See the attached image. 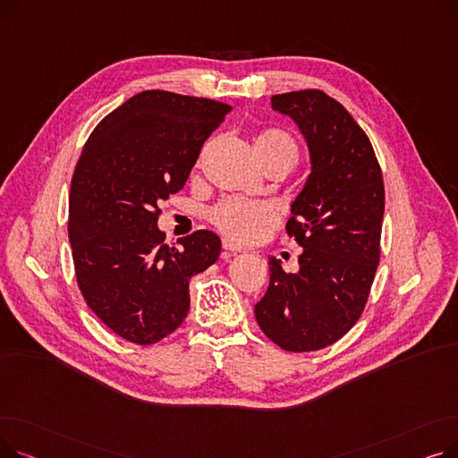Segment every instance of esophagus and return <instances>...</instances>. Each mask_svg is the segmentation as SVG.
Masks as SVG:
<instances>
[{
  "mask_svg": "<svg viewBox=\"0 0 458 458\" xmlns=\"http://www.w3.org/2000/svg\"><path fill=\"white\" fill-rule=\"evenodd\" d=\"M223 256L225 258H230V256H233V254H237V252H242L243 249L239 247V245H235L233 242H230V239H223Z\"/></svg>",
  "mask_w": 458,
  "mask_h": 458,
  "instance_id": "1",
  "label": "esophagus"
}]
</instances>
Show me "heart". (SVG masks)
I'll return each instance as SVG.
<instances>
[{"mask_svg": "<svg viewBox=\"0 0 458 458\" xmlns=\"http://www.w3.org/2000/svg\"><path fill=\"white\" fill-rule=\"evenodd\" d=\"M256 152L261 163L282 161L292 168L299 161V147L295 139L282 130H267L258 135ZM208 219L225 235L235 242H250L263 228L275 221V211L263 202L243 199H225L216 202L209 211Z\"/></svg>", "mask_w": 458, "mask_h": 458, "instance_id": "b5f03b06", "label": "heart"}]
</instances>
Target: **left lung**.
<instances>
[{
  "mask_svg": "<svg viewBox=\"0 0 458 458\" xmlns=\"http://www.w3.org/2000/svg\"><path fill=\"white\" fill-rule=\"evenodd\" d=\"M271 106L297 123L311 173L285 225L304 249L299 271L285 273L271 256L254 314L284 351H319L344 338L366 308L380 259L384 182L369 137L328 94H275Z\"/></svg>",
  "mask_w": 458,
  "mask_h": 458,
  "instance_id": "left-lung-1",
  "label": "left lung"
}]
</instances>
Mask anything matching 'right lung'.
<instances>
[{
    "label": "right lung",
    "mask_w": 458,
    "mask_h": 458,
    "mask_svg": "<svg viewBox=\"0 0 458 458\" xmlns=\"http://www.w3.org/2000/svg\"><path fill=\"white\" fill-rule=\"evenodd\" d=\"M230 106L142 90L89 135L68 199V237L87 306L120 338L152 345L189 311V280L216 261L221 239L199 230L165 243L159 204L183 189Z\"/></svg>",
    "instance_id": "obj_1"
}]
</instances>
